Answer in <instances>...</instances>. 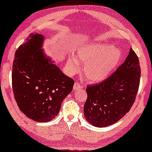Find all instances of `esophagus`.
I'll return each mask as SVG.
<instances>
[{
  "label": "esophagus",
  "instance_id": "34e87169",
  "mask_svg": "<svg viewBox=\"0 0 152 152\" xmlns=\"http://www.w3.org/2000/svg\"><path fill=\"white\" fill-rule=\"evenodd\" d=\"M81 86H80V84H79L78 82L75 83L74 86H73L74 90H81Z\"/></svg>",
  "mask_w": 152,
  "mask_h": 152
}]
</instances>
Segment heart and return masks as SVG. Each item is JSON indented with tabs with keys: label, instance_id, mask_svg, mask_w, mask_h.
Segmentation results:
<instances>
[{
	"label": "heart",
	"instance_id": "1",
	"mask_svg": "<svg viewBox=\"0 0 152 152\" xmlns=\"http://www.w3.org/2000/svg\"><path fill=\"white\" fill-rule=\"evenodd\" d=\"M76 56L77 58L71 56L68 59V73H75L80 67L78 62L84 63V77L90 82L98 83L113 73L122 60V53L120 49L112 45L94 43L79 48Z\"/></svg>",
	"mask_w": 152,
	"mask_h": 152
}]
</instances>
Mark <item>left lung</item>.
<instances>
[{
  "mask_svg": "<svg viewBox=\"0 0 152 152\" xmlns=\"http://www.w3.org/2000/svg\"><path fill=\"white\" fill-rule=\"evenodd\" d=\"M141 69L132 48L124 62L106 80L86 89L83 107L86 120L96 127H106L118 122L134 103L138 92Z\"/></svg>",
  "mask_w": 152,
  "mask_h": 152,
  "instance_id": "obj_1",
  "label": "left lung"
}]
</instances>
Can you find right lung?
<instances>
[{
	"label": "right lung",
	"mask_w": 152,
	"mask_h": 152,
	"mask_svg": "<svg viewBox=\"0 0 152 152\" xmlns=\"http://www.w3.org/2000/svg\"><path fill=\"white\" fill-rule=\"evenodd\" d=\"M45 39L41 34H30L15 52L12 70L18 105L28 118L38 122H50L58 115L74 85L73 79L44 53Z\"/></svg>",
	"instance_id": "1"
}]
</instances>
